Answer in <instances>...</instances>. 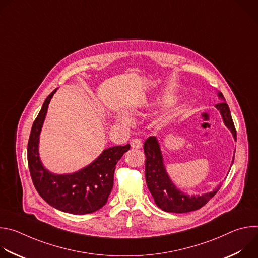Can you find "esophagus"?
<instances>
[{"mask_svg":"<svg viewBox=\"0 0 258 258\" xmlns=\"http://www.w3.org/2000/svg\"><path fill=\"white\" fill-rule=\"evenodd\" d=\"M131 146H132V148L140 149L141 147H142V141L140 139H134L131 142Z\"/></svg>","mask_w":258,"mask_h":258,"instance_id":"34e87169","label":"esophagus"}]
</instances>
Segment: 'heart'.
Returning <instances> with one entry per match:
<instances>
[{
  "label": "heart",
  "instance_id": "1",
  "mask_svg": "<svg viewBox=\"0 0 258 258\" xmlns=\"http://www.w3.org/2000/svg\"><path fill=\"white\" fill-rule=\"evenodd\" d=\"M117 121L123 125H127L132 122V118L127 115V114H124V113H121L119 114V116L117 117Z\"/></svg>",
  "mask_w": 258,
  "mask_h": 258
}]
</instances>
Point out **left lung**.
Returning a JSON list of instances; mask_svg holds the SVG:
<instances>
[{
    "label": "left lung",
    "instance_id": "8db88e82",
    "mask_svg": "<svg viewBox=\"0 0 258 258\" xmlns=\"http://www.w3.org/2000/svg\"><path fill=\"white\" fill-rule=\"evenodd\" d=\"M217 97L220 100L215 108L218 110L225 125L232 133L234 140L237 141L236 128L231 116L230 108L226 103L224 95L218 92ZM144 151L146 155V182L151 195L154 198L156 205L166 212L185 213L197 210L204 206L220 189L222 186H217L211 192L202 195H188L178 190L171 178L169 177L163 160L160 144L156 137L152 136L144 143ZM235 157V152H234ZM233 157V162H234Z\"/></svg>",
    "mask_w": 258,
    "mask_h": 258
}]
</instances>
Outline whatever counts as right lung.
Returning <instances> with one entry per match:
<instances>
[{"label": "right lung", "instance_id": "add662e5", "mask_svg": "<svg viewBox=\"0 0 258 258\" xmlns=\"http://www.w3.org/2000/svg\"><path fill=\"white\" fill-rule=\"evenodd\" d=\"M56 92L57 89L45 100L31 127L27 145L30 175L40 196L54 208L71 214L92 213L106 204L113 188L116 164L131 146L110 147L89 165L72 173L57 174L47 169L40 158L39 144L48 107Z\"/></svg>", "mask_w": 258, "mask_h": 258}]
</instances>
